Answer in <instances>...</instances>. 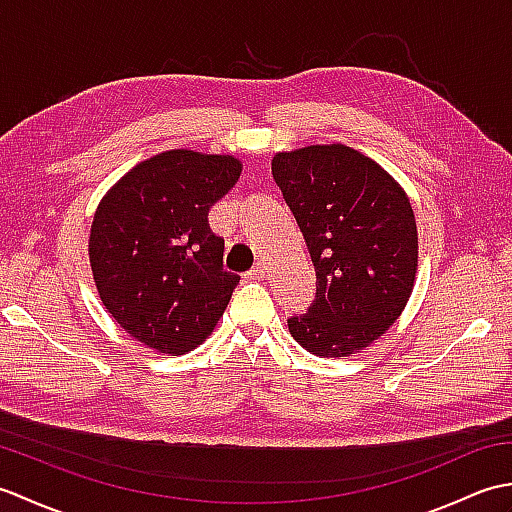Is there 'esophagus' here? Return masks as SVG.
Wrapping results in <instances>:
<instances>
[{
    "instance_id": "34e87169",
    "label": "esophagus",
    "mask_w": 512,
    "mask_h": 512,
    "mask_svg": "<svg viewBox=\"0 0 512 512\" xmlns=\"http://www.w3.org/2000/svg\"><path fill=\"white\" fill-rule=\"evenodd\" d=\"M266 277V264L264 262H257L253 266V270L248 273V279H264Z\"/></svg>"
}]
</instances>
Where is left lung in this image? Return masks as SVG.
<instances>
[{
    "label": "left lung",
    "instance_id": "8db88e82",
    "mask_svg": "<svg viewBox=\"0 0 512 512\" xmlns=\"http://www.w3.org/2000/svg\"><path fill=\"white\" fill-rule=\"evenodd\" d=\"M273 178L306 239L317 295L290 334L321 358L363 350L394 323L413 290L418 231L409 198L374 160L345 145L273 158Z\"/></svg>",
    "mask_w": 512,
    "mask_h": 512
}]
</instances>
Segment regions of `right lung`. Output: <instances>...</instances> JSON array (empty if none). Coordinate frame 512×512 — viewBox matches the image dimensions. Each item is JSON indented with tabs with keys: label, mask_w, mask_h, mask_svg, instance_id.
Wrapping results in <instances>:
<instances>
[{
	"label": "right lung",
	"mask_w": 512,
	"mask_h": 512,
	"mask_svg": "<svg viewBox=\"0 0 512 512\" xmlns=\"http://www.w3.org/2000/svg\"><path fill=\"white\" fill-rule=\"evenodd\" d=\"M233 156L173 149L140 162L107 191L90 233V264L107 312L162 354L198 347L239 277L222 266L211 206L233 189Z\"/></svg>",
	"instance_id": "add662e5"
}]
</instances>
